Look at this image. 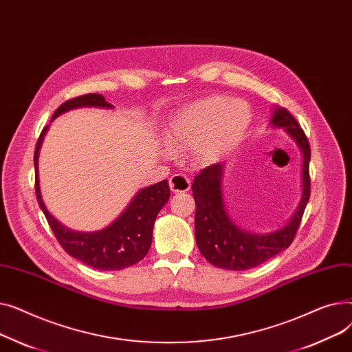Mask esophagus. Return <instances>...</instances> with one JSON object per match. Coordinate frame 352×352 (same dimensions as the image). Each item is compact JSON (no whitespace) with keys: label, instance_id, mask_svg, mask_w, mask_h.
Instances as JSON below:
<instances>
[{"label":"esophagus","instance_id":"34e87169","mask_svg":"<svg viewBox=\"0 0 352 352\" xmlns=\"http://www.w3.org/2000/svg\"><path fill=\"white\" fill-rule=\"evenodd\" d=\"M191 187L190 178L184 174H174L170 178V188L173 192H187Z\"/></svg>","mask_w":352,"mask_h":352}]
</instances>
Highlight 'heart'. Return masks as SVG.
Returning a JSON list of instances; mask_svg holds the SVG:
<instances>
[{
    "label": "heart",
    "instance_id": "b5f03b06",
    "mask_svg": "<svg viewBox=\"0 0 352 352\" xmlns=\"http://www.w3.org/2000/svg\"><path fill=\"white\" fill-rule=\"evenodd\" d=\"M250 122L244 101L211 96L182 105L168 122L165 141L173 151L192 150L199 162L211 164L236 146Z\"/></svg>",
    "mask_w": 352,
    "mask_h": 352
}]
</instances>
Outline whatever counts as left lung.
<instances>
[{"label": "left lung", "instance_id": "left-lung-1", "mask_svg": "<svg viewBox=\"0 0 352 352\" xmlns=\"http://www.w3.org/2000/svg\"><path fill=\"white\" fill-rule=\"evenodd\" d=\"M272 128L285 133L298 145L302 154V194L291 218L278 230L271 232H250L238 227L226 210L223 177L226 165L219 162L202 170L192 182L195 199V241L214 267L244 271L260 265L287 250L297 232L307 202L309 199V142L288 109L275 107L270 120Z\"/></svg>", "mask_w": 352, "mask_h": 352}]
</instances>
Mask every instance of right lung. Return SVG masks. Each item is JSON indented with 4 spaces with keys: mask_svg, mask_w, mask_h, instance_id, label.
<instances>
[{
    "mask_svg": "<svg viewBox=\"0 0 352 352\" xmlns=\"http://www.w3.org/2000/svg\"><path fill=\"white\" fill-rule=\"evenodd\" d=\"M105 108L113 109L114 105L105 101L100 94H87L65 101L55 111L52 120L78 108ZM50 125L44 126L34 153L35 166V192L38 206L43 210L48 224L58 239L61 247L76 260L101 271H118L140 263L146 255L153 243V228L161 208L170 199L168 181L162 179L150 187L141 188L129 201L125 210L98 231H74L63 226L57 218L47 210L38 178V155L44 137Z\"/></svg>",
    "mask_w": 352,
    "mask_h": 352,
    "instance_id": "add662e5",
    "label": "right lung"
}]
</instances>
